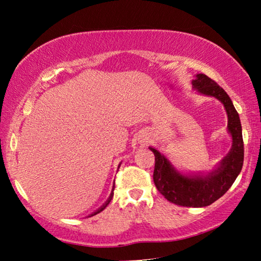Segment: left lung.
<instances>
[{"mask_svg": "<svg viewBox=\"0 0 261 261\" xmlns=\"http://www.w3.org/2000/svg\"><path fill=\"white\" fill-rule=\"evenodd\" d=\"M202 94L215 96L223 103L228 114V129L232 137V147L218 169L206 177H189L177 173L167 159L155 148L149 147L155 156L153 180L169 202L183 207H205L226 193L241 173L244 161V143L237 110L222 87L206 74L199 73L192 82Z\"/></svg>", "mask_w": 261, "mask_h": 261, "instance_id": "left-lung-1", "label": "left lung"}]
</instances>
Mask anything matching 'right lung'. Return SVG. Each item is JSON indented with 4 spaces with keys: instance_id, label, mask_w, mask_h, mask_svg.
Segmentation results:
<instances>
[{
    "instance_id": "obj_1",
    "label": "right lung",
    "mask_w": 261,
    "mask_h": 261,
    "mask_svg": "<svg viewBox=\"0 0 261 261\" xmlns=\"http://www.w3.org/2000/svg\"><path fill=\"white\" fill-rule=\"evenodd\" d=\"M114 188H115V187H114ZM113 190H114V189H113ZM113 196H114V193L112 192V194H110V197H109V199L107 200V202H106V204H105V205H103L102 207H101V208H100V210H98V211H96V212H95V213H94L93 215H95V214H98V213H100V212H102V211H103V210L106 208V207H107V205L109 204V202H110V200H112V198H113Z\"/></svg>"
}]
</instances>
